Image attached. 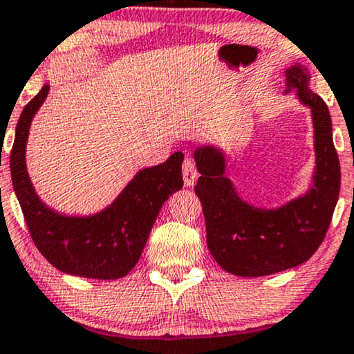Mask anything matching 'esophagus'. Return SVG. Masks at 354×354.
<instances>
[{
    "mask_svg": "<svg viewBox=\"0 0 354 354\" xmlns=\"http://www.w3.org/2000/svg\"><path fill=\"white\" fill-rule=\"evenodd\" d=\"M182 176L185 187H194L196 178H198V171H196L195 160L192 158H185L182 164Z\"/></svg>",
    "mask_w": 354,
    "mask_h": 354,
    "instance_id": "1",
    "label": "esophagus"
}]
</instances>
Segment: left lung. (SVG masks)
<instances>
[{"instance_id": "8db88e82", "label": "left lung", "mask_w": 354, "mask_h": 354, "mask_svg": "<svg viewBox=\"0 0 354 354\" xmlns=\"http://www.w3.org/2000/svg\"><path fill=\"white\" fill-rule=\"evenodd\" d=\"M286 93L297 91L314 117L317 172L309 194L278 209L254 208L234 192L218 149L195 153L201 174L195 194L203 206L208 249L237 277H267L309 260L322 244L338 201L342 174L327 104L309 89V75L299 65L286 71Z\"/></svg>"}]
</instances>
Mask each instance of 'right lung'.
I'll return each instance as SVG.
<instances>
[{
  "instance_id": "right-lung-1",
  "label": "right lung",
  "mask_w": 354,
  "mask_h": 354,
  "mask_svg": "<svg viewBox=\"0 0 354 354\" xmlns=\"http://www.w3.org/2000/svg\"><path fill=\"white\" fill-rule=\"evenodd\" d=\"M47 94L48 86H44L22 110L9 162L32 241L59 272L94 279L125 277L140 260L160 206L183 185V154L177 151L166 162L143 169L113 205L95 216L66 218L53 213L35 195L24 159L32 117Z\"/></svg>"
}]
</instances>
